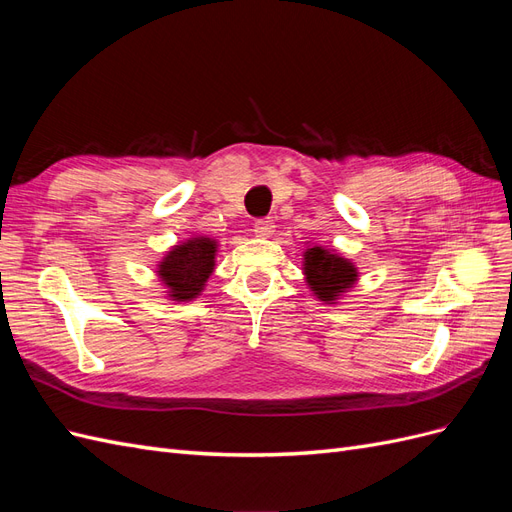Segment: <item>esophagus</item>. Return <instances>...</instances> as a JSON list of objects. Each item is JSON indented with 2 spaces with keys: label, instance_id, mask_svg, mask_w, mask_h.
Wrapping results in <instances>:
<instances>
[{
  "label": "esophagus",
  "instance_id": "esophagus-1",
  "mask_svg": "<svg viewBox=\"0 0 512 512\" xmlns=\"http://www.w3.org/2000/svg\"><path fill=\"white\" fill-rule=\"evenodd\" d=\"M254 232H256V237L267 239V237H271L273 232H275V226H273L271 220H258V222L254 224Z\"/></svg>",
  "mask_w": 512,
  "mask_h": 512
}]
</instances>
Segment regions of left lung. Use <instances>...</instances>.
I'll return each instance as SVG.
<instances>
[{
  "instance_id": "8db88e82",
  "label": "left lung",
  "mask_w": 512,
  "mask_h": 512,
  "mask_svg": "<svg viewBox=\"0 0 512 512\" xmlns=\"http://www.w3.org/2000/svg\"><path fill=\"white\" fill-rule=\"evenodd\" d=\"M303 275L314 297L329 305L342 299L359 280L354 262L324 245H312L303 252Z\"/></svg>"
}]
</instances>
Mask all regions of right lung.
Segmentation results:
<instances>
[{"mask_svg": "<svg viewBox=\"0 0 512 512\" xmlns=\"http://www.w3.org/2000/svg\"><path fill=\"white\" fill-rule=\"evenodd\" d=\"M218 241L211 237H192L173 245L158 265V277L170 301L188 303L200 297L215 269Z\"/></svg>", "mask_w": 512, "mask_h": 512, "instance_id": "obj_1", "label": "right lung"}]
</instances>
